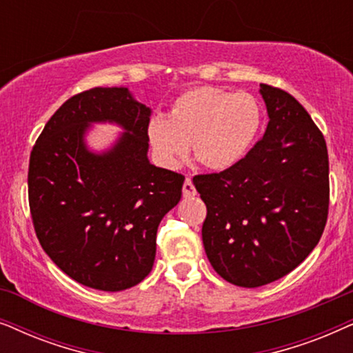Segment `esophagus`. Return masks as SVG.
<instances>
[{
  "mask_svg": "<svg viewBox=\"0 0 353 353\" xmlns=\"http://www.w3.org/2000/svg\"><path fill=\"white\" fill-rule=\"evenodd\" d=\"M183 196L185 197L196 196V190H194V185H192L191 178H186L185 183H183Z\"/></svg>",
  "mask_w": 353,
  "mask_h": 353,
  "instance_id": "1",
  "label": "esophagus"
}]
</instances>
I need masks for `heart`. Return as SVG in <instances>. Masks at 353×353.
Here are the masks:
<instances>
[{"instance_id": "1", "label": "heart", "mask_w": 353, "mask_h": 353, "mask_svg": "<svg viewBox=\"0 0 353 353\" xmlns=\"http://www.w3.org/2000/svg\"><path fill=\"white\" fill-rule=\"evenodd\" d=\"M262 125V108L249 93L196 88L175 99L167 117L154 115L148 138L159 162L176 168L190 151L214 170L238 163Z\"/></svg>"}]
</instances>
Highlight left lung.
<instances>
[{
	"label": "left lung",
	"instance_id": "obj_1",
	"mask_svg": "<svg viewBox=\"0 0 353 353\" xmlns=\"http://www.w3.org/2000/svg\"><path fill=\"white\" fill-rule=\"evenodd\" d=\"M270 122L248 156L192 178L207 216L202 243L216 273L241 288L286 276L315 249L330 207L323 134L286 91L260 85Z\"/></svg>",
	"mask_w": 353,
	"mask_h": 353
}]
</instances>
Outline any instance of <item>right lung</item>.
Returning <instances> with one entry per match:
<instances>
[{
	"mask_svg": "<svg viewBox=\"0 0 353 353\" xmlns=\"http://www.w3.org/2000/svg\"><path fill=\"white\" fill-rule=\"evenodd\" d=\"M151 109L125 86L91 88L48 120L30 154L28 204L50 259L83 286L117 292L151 273L163 215L185 176L149 162ZM93 123L124 130L103 153L84 137Z\"/></svg>",
	"mask_w": 353,
	"mask_h": 353,
	"instance_id": "obj_1",
	"label": "right lung"
}]
</instances>
